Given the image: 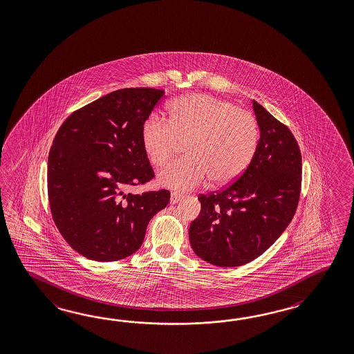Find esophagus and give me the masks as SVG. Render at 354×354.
Listing matches in <instances>:
<instances>
[{"mask_svg":"<svg viewBox=\"0 0 354 354\" xmlns=\"http://www.w3.org/2000/svg\"><path fill=\"white\" fill-rule=\"evenodd\" d=\"M181 198V194H177V192H172V195H171V203H172V204H176V203H178V201H180Z\"/></svg>","mask_w":354,"mask_h":354,"instance_id":"34e87169","label":"esophagus"}]
</instances>
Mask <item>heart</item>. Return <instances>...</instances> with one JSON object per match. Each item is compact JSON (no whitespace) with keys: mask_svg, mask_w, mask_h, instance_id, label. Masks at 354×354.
Listing matches in <instances>:
<instances>
[{"mask_svg":"<svg viewBox=\"0 0 354 354\" xmlns=\"http://www.w3.org/2000/svg\"><path fill=\"white\" fill-rule=\"evenodd\" d=\"M259 138L252 113L207 94L176 99L168 121L153 113L141 126L142 148L156 168L169 162L178 144H186L187 158L159 173V182L177 191L195 189L206 178L214 186L236 181L251 165Z\"/></svg>","mask_w":354,"mask_h":354,"instance_id":"obj_1","label":"heart"}]
</instances>
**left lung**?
<instances>
[{"instance_id": "8db88e82", "label": "left lung", "mask_w": 354, "mask_h": 354, "mask_svg": "<svg viewBox=\"0 0 354 354\" xmlns=\"http://www.w3.org/2000/svg\"><path fill=\"white\" fill-rule=\"evenodd\" d=\"M260 140L245 172L219 191L198 195L201 212L189 225L195 254L215 266L255 260L279 239L296 213L302 156L296 138L256 100Z\"/></svg>"}]
</instances>
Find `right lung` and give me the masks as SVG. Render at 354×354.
Segmentation results:
<instances>
[{"label": "right lung", "instance_id": "1", "mask_svg": "<svg viewBox=\"0 0 354 354\" xmlns=\"http://www.w3.org/2000/svg\"><path fill=\"white\" fill-rule=\"evenodd\" d=\"M163 95L154 88L112 91L73 112L53 139L47 171L52 218L89 260L109 263L136 252L150 219L169 203L168 189L127 192L154 178L141 126Z\"/></svg>", "mask_w": 354, "mask_h": 354}]
</instances>
